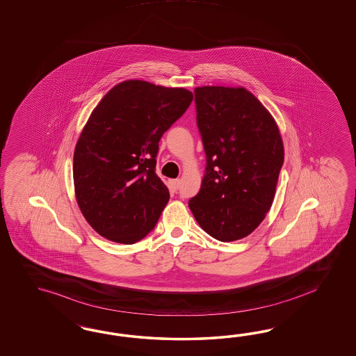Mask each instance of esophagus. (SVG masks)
Returning a JSON list of instances; mask_svg holds the SVG:
<instances>
[{
	"instance_id": "esophagus-1",
	"label": "esophagus",
	"mask_w": 356,
	"mask_h": 356,
	"mask_svg": "<svg viewBox=\"0 0 356 356\" xmlns=\"http://www.w3.org/2000/svg\"><path fill=\"white\" fill-rule=\"evenodd\" d=\"M180 184H181L180 180H171V181H170V188L176 192V191L180 188Z\"/></svg>"
}]
</instances>
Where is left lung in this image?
<instances>
[{
  "label": "left lung",
  "instance_id": "8db88e82",
  "mask_svg": "<svg viewBox=\"0 0 356 356\" xmlns=\"http://www.w3.org/2000/svg\"><path fill=\"white\" fill-rule=\"evenodd\" d=\"M194 95L207 164L189 209L210 236L240 240L273 205L284 161L280 129L244 87H195Z\"/></svg>",
  "mask_w": 356,
  "mask_h": 356
}]
</instances>
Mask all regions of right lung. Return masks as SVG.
Returning a JSON list of instances; mask_svg holds the SVG:
<instances>
[{"label":"right lung","mask_w":356,"mask_h":356,"mask_svg":"<svg viewBox=\"0 0 356 356\" xmlns=\"http://www.w3.org/2000/svg\"><path fill=\"white\" fill-rule=\"evenodd\" d=\"M193 100L181 87L129 79L112 87L87 120L74 150L76 204L99 235L134 244L170 200L155 173L159 140Z\"/></svg>","instance_id":"obj_1"}]
</instances>
